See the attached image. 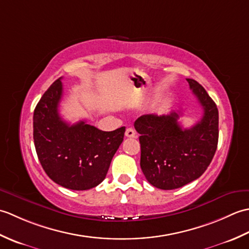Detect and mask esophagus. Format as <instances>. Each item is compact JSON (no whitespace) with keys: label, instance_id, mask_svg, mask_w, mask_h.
<instances>
[{"label":"esophagus","instance_id":"obj_1","mask_svg":"<svg viewBox=\"0 0 249 249\" xmlns=\"http://www.w3.org/2000/svg\"><path fill=\"white\" fill-rule=\"evenodd\" d=\"M125 136L127 137V138H135L136 137V133L133 128H127L125 131Z\"/></svg>","mask_w":249,"mask_h":249}]
</instances>
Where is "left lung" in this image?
Segmentation results:
<instances>
[{
    "label": "left lung",
    "mask_w": 249,
    "mask_h": 249,
    "mask_svg": "<svg viewBox=\"0 0 249 249\" xmlns=\"http://www.w3.org/2000/svg\"><path fill=\"white\" fill-rule=\"evenodd\" d=\"M197 97L203 115L190 128L178 123L181 112L167 115L144 114L135 122L140 134V167L147 182L171 190L202 176L212 161L218 143V109L204 88L186 79Z\"/></svg>",
    "instance_id": "obj_1"
}]
</instances>
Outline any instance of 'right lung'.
<instances>
[{
	"label": "right lung",
	"instance_id": "1",
	"mask_svg": "<svg viewBox=\"0 0 249 249\" xmlns=\"http://www.w3.org/2000/svg\"><path fill=\"white\" fill-rule=\"evenodd\" d=\"M57 79L37 104L33 138L37 156L52 181L72 190L102 183L124 138L125 127L103 131L84 121L68 124L59 114L63 84Z\"/></svg>",
	"mask_w": 249,
	"mask_h": 249
}]
</instances>
